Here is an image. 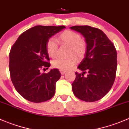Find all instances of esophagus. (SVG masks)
Masks as SVG:
<instances>
[{
  "mask_svg": "<svg viewBox=\"0 0 129 129\" xmlns=\"http://www.w3.org/2000/svg\"><path fill=\"white\" fill-rule=\"evenodd\" d=\"M60 72L61 74H62V75H63V74H64L66 72V71H60Z\"/></svg>",
  "mask_w": 129,
  "mask_h": 129,
  "instance_id": "1",
  "label": "esophagus"
}]
</instances>
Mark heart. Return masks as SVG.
Wrapping results in <instances>:
<instances>
[{
    "label": "heart",
    "mask_w": 129,
    "mask_h": 129,
    "mask_svg": "<svg viewBox=\"0 0 129 129\" xmlns=\"http://www.w3.org/2000/svg\"><path fill=\"white\" fill-rule=\"evenodd\" d=\"M57 39L62 45L70 47L69 55H74L81 58L84 55L87 49L85 41L81 39V36L77 32L71 30H66L61 32L57 37ZM46 50L48 55L51 58H55L58 53V45L52 39L47 42ZM77 58L75 56L69 58H58L52 62L53 67L60 71H67L76 63Z\"/></svg>",
    "instance_id": "b5f03b06"
}]
</instances>
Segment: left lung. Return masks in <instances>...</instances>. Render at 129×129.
I'll return each instance as SVG.
<instances>
[{
  "label": "left lung",
  "mask_w": 129,
  "mask_h": 129,
  "mask_svg": "<svg viewBox=\"0 0 129 129\" xmlns=\"http://www.w3.org/2000/svg\"><path fill=\"white\" fill-rule=\"evenodd\" d=\"M71 28L83 35L87 44L85 57L78 66L82 73L75 72L73 93L85 102L97 101L109 92L115 81L116 49L99 28L89 25H75Z\"/></svg>",
  "instance_id": "left-lung-1"
}]
</instances>
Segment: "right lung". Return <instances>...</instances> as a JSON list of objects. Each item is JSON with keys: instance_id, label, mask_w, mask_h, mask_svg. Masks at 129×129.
I'll return each instance as SVG.
<instances>
[{"instance_id": "add662e5", "label": "right lung", "mask_w": 129, "mask_h": 129, "mask_svg": "<svg viewBox=\"0 0 129 129\" xmlns=\"http://www.w3.org/2000/svg\"><path fill=\"white\" fill-rule=\"evenodd\" d=\"M61 26L37 25L21 34L10 49L9 71L15 90L25 99L40 103L52 98L61 74L57 69L49 72L50 58L46 50L49 38L63 28Z\"/></svg>"}]
</instances>
